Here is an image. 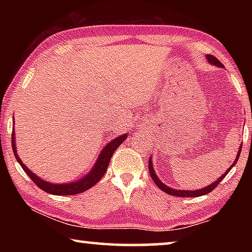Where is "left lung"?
I'll use <instances>...</instances> for the list:
<instances>
[{"label":"left lung","mask_w":252,"mask_h":252,"mask_svg":"<svg viewBox=\"0 0 252 252\" xmlns=\"http://www.w3.org/2000/svg\"><path fill=\"white\" fill-rule=\"evenodd\" d=\"M206 58L208 59V62L211 63V64L216 65V66H219V67H223L222 63H221L218 59L213 57V55H210L208 54L206 55ZM241 148L242 146H240V148H239V151H238V155H237V158L234 159V162L233 163L230 165V168L225 171L222 176H221L220 178H218V180H216L213 183H211V185H209L208 187H204L203 189H199V190H176V189H172V188H170L168 186H165L163 182L160 181V179L157 177V174L155 172V170H153V164H152V159L150 157V160H149V172H150V176L152 178V180L155 181L156 185L160 188V189L163 191V192L168 193V194H171V195H174V197H181V198H194V197H200V195H203V194H207L209 192H211V191L215 189V188L218 186V183H220L221 181L223 180V178L227 176V174L229 173L230 170H231L233 168V165L237 163V161L239 159V157H240V153H241Z\"/></svg>","instance_id":"1"}]
</instances>
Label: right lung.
<instances>
[{"label":"right lung","instance_id":"add662e5","mask_svg":"<svg viewBox=\"0 0 252 252\" xmlns=\"http://www.w3.org/2000/svg\"><path fill=\"white\" fill-rule=\"evenodd\" d=\"M126 136L127 134L126 133V134H121L116 139L111 140V141L103 148V150L100 152L95 164L93 165L91 171L89 172L87 176H84L82 179H80L78 181H72L69 183H59V185L43 180V179L37 177L35 173H33L31 170L27 168V165L23 163L22 160L20 159L18 155H16L14 130H13V133H12V149H13L15 159L18 160L20 165L24 170V172L31 178V180L35 183L40 189L45 191V192L55 194V195H71V194H78L81 192H84V191L90 189V188H92L100 181V179L103 177L104 173L106 172V169L109 167V162L111 160V158H112L114 151H116L119 148V146L125 141Z\"/></svg>","mask_w":252,"mask_h":252}]
</instances>
